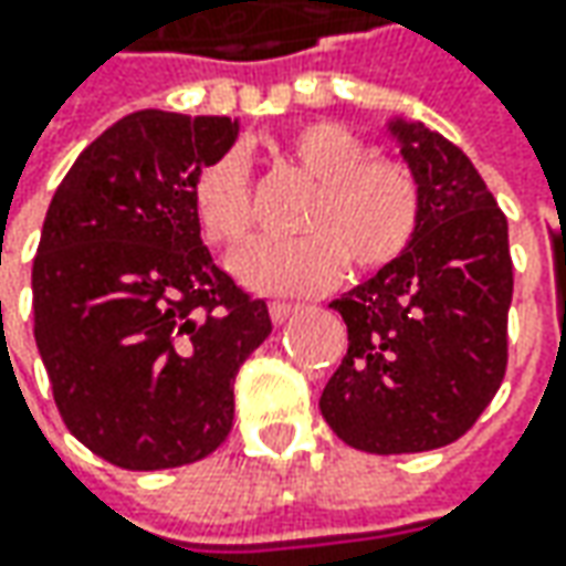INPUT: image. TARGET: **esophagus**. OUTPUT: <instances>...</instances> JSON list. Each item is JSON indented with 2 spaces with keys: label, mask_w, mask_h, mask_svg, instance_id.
Wrapping results in <instances>:
<instances>
[{
  "label": "esophagus",
  "mask_w": 566,
  "mask_h": 566,
  "mask_svg": "<svg viewBox=\"0 0 566 566\" xmlns=\"http://www.w3.org/2000/svg\"><path fill=\"white\" fill-rule=\"evenodd\" d=\"M293 315H298V305H290V302H273L271 305L273 324H286Z\"/></svg>",
  "instance_id": "obj_1"
}]
</instances>
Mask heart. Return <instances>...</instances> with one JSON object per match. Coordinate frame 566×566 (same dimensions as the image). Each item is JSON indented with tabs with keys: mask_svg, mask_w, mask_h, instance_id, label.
Here are the masks:
<instances>
[{
	"mask_svg": "<svg viewBox=\"0 0 566 566\" xmlns=\"http://www.w3.org/2000/svg\"><path fill=\"white\" fill-rule=\"evenodd\" d=\"M276 150L315 179V191L295 217L302 235L264 242L239 258V280L258 293H317L337 283L346 261L378 271L397 261L419 227V186L397 160H365L361 138L334 122L290 128ZM195 223L227 258L249 245V166L239 154L207 160L188 188Z\"/></svg>",
	"mask_w": 566,
	"mask_h": 566,
	"instance_id": "1",
	"label": "heart"
}]
</instances>
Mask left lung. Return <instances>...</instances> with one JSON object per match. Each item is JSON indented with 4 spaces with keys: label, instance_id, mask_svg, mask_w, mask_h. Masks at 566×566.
Returning <instances> with one entry per match:
<instances>
[{
    "label": "left lung",
    "instance_id": "8db88e82",
    "mask_svg": "<svg viewBox=\"0 0 566 566\" xmlns=\"http://www.w3.org/2000/svg\"><path fill=\"white\" fill-rule=\"evenodd\" d=\"M384 128L419 186V227L397 261L331 302L349 349L321 416L365 453H422L467 434L504 380L511 242L457 144L402 116Z\"/></svg>",
    "mask_w": 566,
    "mask_h": 566
}]
</instances>
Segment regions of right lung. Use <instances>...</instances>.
<instances>
[{
    "mask_svg": "<svg viewBox=\"0 0 566 566\" xmlns=\"http://www.w3.org/2000/svg\"><path fill=\"white\" fill-rule=\"evenodd\" d=\"M239 119L142 109L81 150L33 258V339L62 422L113 467L195 463L227 441L232 380L271 334L201 242L188 188Z\"/></svg>",
    "mask_w": 566,
    "mask_h": 566,
    "instance_id": "right-lung-1",
    "label": "right lung"
}]
</instances>
